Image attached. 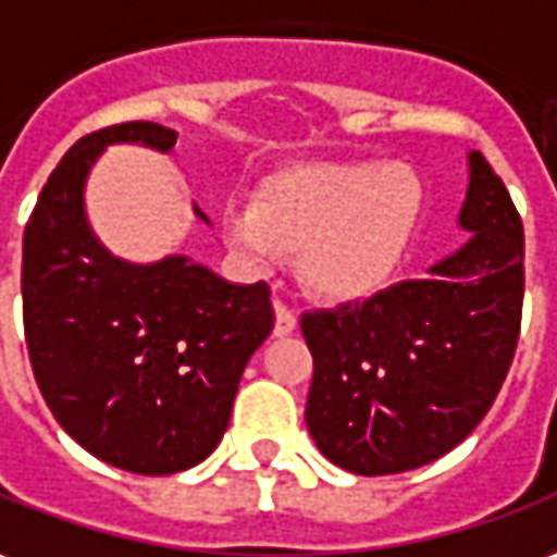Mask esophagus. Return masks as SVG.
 Segmentation results:
<instances>
[{"instance_id": "1", "label": "esophagus", "mask_w": 557, "mask_h": 557, "mask_svg": "<svg viewBox=\"0 0 557 557\" xmlns=\"http://www.w3.org/2000/svg\"><path fill=\"white\" fill-rule=\"evenodd\" d=\"M297 330V315L294 309H287L285 302L275 300V336H290Z\"/></svg>"}]
</instances>
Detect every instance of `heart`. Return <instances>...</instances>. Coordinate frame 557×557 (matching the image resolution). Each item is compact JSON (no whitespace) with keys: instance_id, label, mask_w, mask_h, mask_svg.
I'll list each match as a JSON object with an SVG mask.
<instances>
[{"instance_id":"obj_1","label":"heart","mask_w":557,"mask_h":557,"mask_svg":"<svg viewBox=\"0 0 557 557\" xmlns=\"http://www.w3.org/2000/svg\"><path fill=\"white\" fill-rule=\"evenodd\" d=\"M421 182L403 163H312L260 184L224 214L251 267L297 251L302 285L324 300H363L388 285L421 218Z\"/></svg>"}]
</instances>
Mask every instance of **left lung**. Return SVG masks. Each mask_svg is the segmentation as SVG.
Segmentation results:
<instances>
[{
    "label": "left lung",
    "instance_id": "left-lung-1",
    "mask_svg": "<svg viewBox=\"0 0 557 557\" xmlns=\"http://www.w3.org/2000/svg\"><path fill=\"white\" fill-rule=\"evenodd\" d=\"M458 251L424 278L306 312L315 360L306 424L321 455L358 476L443 458L485 418L519 345L524 230L504 182L470 151Z\"/></svg>",
    "mask_w": 557,
    "mask_h": 557
}]
</instances>
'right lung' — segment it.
I'll return each mask as SVG.
<instances>
[{"label":"right lung","mask_w":557,"mask_h":557,"mask_svg":"<svg viewBox=\"0 0 557 557\" xmlns=\"http://www.w3.org/2000/svg\"><path fill=\"white\" fill-rule=\"evenodd\" d=\"M175 139L154 121L78 139L23 233V330L38 391L78 446L139 476L212 455L245 363L275 321L267 282L230 285L184 255L129 263L87 224V175L109 145L169 154ZM194 214L209 224L197 206Z\"/></svg>","instance_id":"1"}]
</instances>
